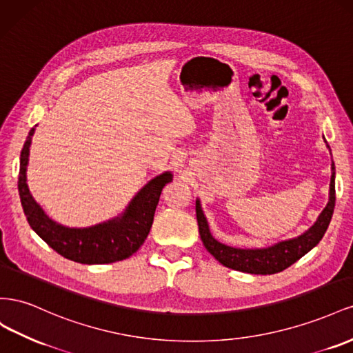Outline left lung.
Wrapping results in <instances>:
<instances>
[{"label": "left lung", "mask_w": 353, "mask_h": 353, "mask_svg": "<svg viewBox=\"0 0 353 353\" xmlns=\"http://www.w3.org/2000/svg\"><path fill=\"white\" fill-rule=\"evenodd\" d=\"M324 142L330 150L331 149L324 139ZM336 205V167L334 163H331V180H330V192H328V203L325 208L321 211L316 221L312 225L306 232L296 238H290L285 241H279V243L270 245V247H261V248H236L226 244H221L210 232V226L207 217L201 207V201L196 198V220L199 228V235L203 239V244L207 248L210 254H213L216 260H219L221 265L235 269L239 272H247V274L254 275H272L283 272L288 266H291L299 259L303 257L306 253L316 247L319 241L327 232V228L331 221L334 213Z\"/></svg>", "instance_id": "left-lung-1"}]
</instances>
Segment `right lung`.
Returning a JSON list of instances; mask_svg holds the SVG:
<instances>
[{"label":"right lung","instance_id":"right-lung-1","mask_svg":"<svg viewBox=\"0 0 353 353\" xmlns=\"http://www.w3.org/2000/svg\"><path fill=\"white\" fill-rule=\"evenodd\" d=\"M35 127L29 132L20 154L17 182L20 203L29 226L56 253L77 263H114L133 256L142 247L152 228L159 195L163 192V188L173 180L171 171H164L163 174L149 180L119 216L90 228H68L50 219L29 192L26 170Z\"/></svg>","mask_w":353,"mask_h":353}]
</instances>
